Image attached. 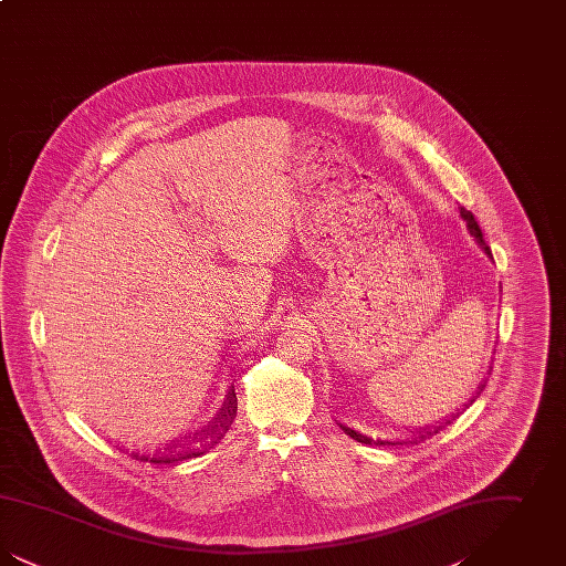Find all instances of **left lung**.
Returning <instances> with one entry per match:
<instances>
[{"instance_id":"left-lung-1","label":"left lung","mask_w":566,"mask_h":566,"mask_svg":"<svg viewBox=\"0 0 566 566\" xmlns=\"http://www.w3.org/2000/svg\"><path fill=\"white\" fill-rule=\"evenodd\" d=\"M460 218L467 222V229H469V233L473 235V240L478 242V245L484 250L485 256L488 259H492V252H490V248H488V243L484 240V233H482V229H480V224H478V220H475V216L471 214L469 210H464V208H460ZM484 384H480L478 386V395L484 390ZM475 401V399H473ZM471 401V403H473ZM458 413H452V418L450 420H446V422H441L439 427H432V429H424V431L418 432V434H411V437H407V439H399V441H388V439H371V437H367V434H363V432L354 431L350 427H346V424H339L342 427V431L346 432V434H350L352 439H356L358 443H374V446H405V443H420V441H424L427 437H432V434H437V432L441 431V429H446L448 424H452V420H457Z\"/></svg>"}]
</instances>
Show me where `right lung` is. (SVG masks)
I'll return each mask as SVG.
<instances>
[{
	"label": "right lung",
	"instance_id": "1",
	"mask_svg": "<svg viewBox=\"0 0 566 566\" xmlns=\"http://www.w3.org/2000/svg\"><path fill=\"white\" fill-rule=\"evenodd\" d=\"M235 411H238V399H235V390H231L229 397H227V405L220 409L214 424L197 432L189 443L167 446V448L155 450V452H132V458L144 460V462H155V464L157 462L169 464V462H178V460H187V458L201 457L208 450H212L216 443L222 439V434L229 431V424H231Z\"/></svg>",
	"mask_w": 566,
	"mask_h": 566
}]
</instances>
